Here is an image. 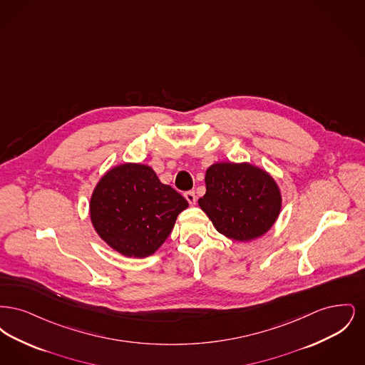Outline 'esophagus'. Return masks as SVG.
<instances>
[{
    "instance_id": "34e87169",
    "label": "esophagus",
    "mask_w": 365,
    "mask_h": 365,
    "mask_svg": "<svg viewBox=\"0 0 365 365\" xmlns=\"http://www.w3.org/2000/svg\"><path fill=\"white\" fill-rule=\"evenodd\" d=\"M185 198L187 200V202H189L190 205H194V204H195V200H197L195 192L192 190L186 191V192H185Z\"/></svg>"
}]
</instances>
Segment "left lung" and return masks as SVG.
I'll list each match as a JSON object with an SVG mask.
<instances>
[{
    "label": "left lung",
    "mask_w": 365,
    "mask_h": 365,
    "mask_svg": "<svg viewBox=\"0 0 365 365\" xmlns=\"http://www.w3.org/2000/svg\"><path fill=\"white\" fill-rule=\"evenodd\" d=\"M207 192L198 200L216 230L246 242L265 234L278 219L282 197L275 180L250 164L217 163L205 175Z\"/></svg>",
    "instance_id": "8db88e82"
}]
</instances>
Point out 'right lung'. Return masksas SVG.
<instances>
[{"mask_svg":"<svg viewBox=\"0 0 365 365\" xmlns=\"http://www.w3.org/2000/svg\"><path fill=\"white\" fill-rule=\"evenodd\" d=\"M189 207L185 197L163 185L140 164H123L101 178L90 201L98 235L127 257L153 255L168 238L178 215Z\"/></svg>","mask_w":365,"mask_h":365,"instance_id":"right-lung-1","label":"right lung"}]
</instances>
